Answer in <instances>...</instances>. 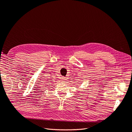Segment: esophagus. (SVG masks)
<instances>
[{
    "mask_svg": "<svg viewBox=\"0 0 132 132\" xmlns=\"http://www.w3.org/2000/svg\"><path fill=\"white\" fill-rule=\"evenodd\" d=\"M62 79L64 81H65L67 80V79H66V78H65V77H62Z\"/></svg>",
    "mask_w": 132,
    "mask_h": 132,
    "instance_id": "1",
    "label": "esophagus"
}]
</instances>
